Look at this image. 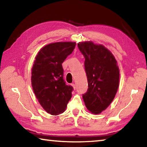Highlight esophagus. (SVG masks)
<instances>
[{
    "instance_id": "obj_1",
    "label": "esophagus",
    "mask_w": 147,
    "mask_h": 147,
    "mask_svg": "<svg viewBox=\"0 0 147 147\" xmlns=\"http://www.w3.org/2000/svg\"><path fill=\"white\" fill-rule=\"evenodd\" d=\"M72 86L73 87L74 89V90H75V89H76V86H75V84H72Z\"/></svg>"
}]
</instances>
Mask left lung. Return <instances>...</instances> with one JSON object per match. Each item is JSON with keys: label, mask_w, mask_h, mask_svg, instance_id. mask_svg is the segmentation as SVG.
Here are the masks:
<instances>
[{"label": "left lung", "mask_w": 147, "mask_h": 147, "mask_svg": "<svg viewBox=\"0 0 147 147\" xmlns=\"http://www.w3.org/2000/svg\"><path fill=\"white\" fill-rule=\"evenodd\" d=\"M85 58L88 89L82 94L87 109L94 114L105 110L113 101L119 85V69L115 57L102 45L91 41L78 43Z\"/></svg>", "instance_id": "left-lung-1"}]
</instances>
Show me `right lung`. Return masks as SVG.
<instances>
[{"mask_svg":"<svg viewBox=\"0 0 147 147\" xmlns=\"http://www.w3.org/2000/svg\"><path fill=\"white\" fill-rule=\"evenodd\" d=\"M74 42H58L43 47L32 69V86L39 104L47 113H63L73 88L63 80L62 63L75 48Z\"/></svg>","mask_w":147,"mask_h":147,"instance_id":"add662e5","label":"right lung"}]
</instances>
